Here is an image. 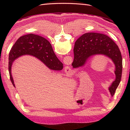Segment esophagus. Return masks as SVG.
<instances>
[{
    "instance_id": "obj_1",
    "label": "esophagus",
    "mask_w": 130,
    "mask_h": 130,
    "mask_svg": "<svg viewBox=\"0 0 130 130\" xmlns=\"http://www.w3.org/2000/svg\"><path fill=\"white\" fill-rule=\"evenodd\" d=\"M65 72L68 76L72 75V70L71 68H70L69 66L66 67H65Z\"/></svg>"
}]
</instances>
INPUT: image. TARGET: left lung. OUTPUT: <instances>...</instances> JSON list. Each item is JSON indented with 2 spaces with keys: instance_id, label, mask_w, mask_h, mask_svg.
Wrapping results in <instances>:
<instances>
[{
  "instance_id": "8db88e82",
  "label": "left lung",
  "mask_w": 130,
  "mask_h": 130,
  "mask_svg": "<svg viewBox=\"0 0 130 130\" xmlns=\"http://www.w3.org/2000/svg\"><path fill=\"white\" fill-rule=\"evenodd\" d=\"M73 62L77 67L84 66L89 58L96 55H102L110 58L115 64L116 79L108 90L113 96L121 81L123 59L118 46L111 38L102 34L86 33L75 43Z\"/></svg>"
}]
</instances>
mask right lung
I'll return each mask as SVG.
<instances>
[{
	"instance_id": "obj_1",
	"label": "right lung",
	"mask_w": 130,
	"mask_h": 130,
	"mask_svg": "<svg viewBox=\"0 0 130 130\" xmlns=\"http://www.w3.org/2000/svg\"><path fill=\"white\" fill-rule=\"evenodd\" d=\"M26 55L36 57L50 69L61 70L63 67V64L55 54L52 45L45 38L32 34L21 36L11 48L9 56L10 78L14 87L12 66L15 60Z\"/></svg>"
}]
</instances>
